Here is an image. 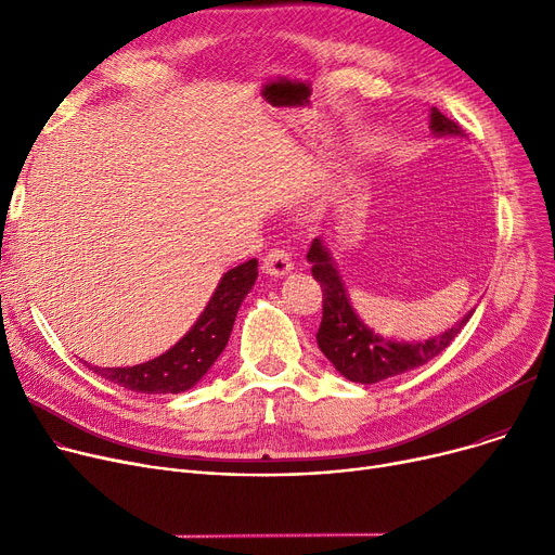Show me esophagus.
Wrapping results in <instances>:
<instances>
[{
	"instance_id": "34e87169",
	"label": "esophagus",
	"mask_w": 555,
	"mask_h": 555,
	"mask_svg": "<svg viewBox=\"0 0 555 555\" xmlns=\"http://www.w3.org/2000/svg\"><path fill=\"white\" fill-rule=\"evenodd\" d=\"M295 270V260L293 256H289L285 249L281 247H274L268 251V256L262 258V272L279 279V276H285Z\"/></svg>"
}]
</instances>
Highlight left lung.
<instances>
[{
	"label": "left lung",
	"mask_w": 555,
	"mask_h": 555,
	"mask_svg": "<svg viewBox=\"0 0 555 555\" xmlns=\"http://www.w3.org/2000/svg\"><path fill=\"white\" fill-rule=\"evenodd\" d=\"M429 128L436 137H463L459 124L450 121L436 107H431L429 114ZM308 262L312 266L314 281H319L324 293V312L322 324H319L317 331V344L322 348V353L333 362V366L351 383L373 385L387 380L391 375H400L404 371L427 364L431 358L446 351L475 312L470 310L452 328L425 341L385 339L375 335L356 314L333 262V256L328 254L322 238L312 241L308 249Z\"/></svg>",
	"instance_id": "left-lung-1"
}]
</instances>
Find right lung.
<instances>
[{
    "label": "right lung",
    "mask_w": 555,
    "mask_h": 555,
    "mask_svg": "<svg viewBox=\"0 0 555 555\" xmlns=\"http://www.w3.org/2000/svg\"><path fill=\"white\" fill-rule=\"evenodd\" d=\"M256 276V258L229 270L193 328L159 358L137 366H87L105 380L139 393H182L191 389L224 351L238 308Z\"/></svg>",
    "instance_id": "right-lung-1"
}]
</instances>
